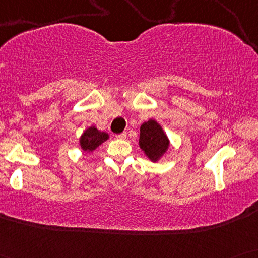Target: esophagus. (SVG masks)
I'll use <instances>...</instances> for the list:
<instances>
[{
  "label": "esophagus",
  "instance_id": "34e87169",
  "mask_svg": "<svg viewBox=\"0 0 258 258\" xmlns=\"http://www.w3.org/2000/svg\"><path fill=\"white\" fill-rule=\"evenodd\" d=\"M126 137V133H121V134H118V135H116V139H118V140H124Z\"/></svg>",
  "mask_w": 258,
  "mask_h": 258
}]
</instances>
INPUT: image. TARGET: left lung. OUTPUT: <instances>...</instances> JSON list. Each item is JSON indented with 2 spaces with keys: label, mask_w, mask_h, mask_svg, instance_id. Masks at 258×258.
I'll list each match as a JSON object with an SVG mask.
<instances>
[{
  "label": "left lung",
  "mask_w": 258,
  "mask_h": 258,
  "mask_svg": "<svg viewBox=\"0 0 258 258\" xmlns=\"http://www.w3.org/2000/svg\"><path fill=\"white\" fill-rule=\"evenodd\" d=\"M139 144L150 161L157 162L167 153L170 142L162 126L155 119H149L141 125Z\"/></svg>",
  "instance_id": "left-lung-1"
}]
</instances>
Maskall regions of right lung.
I'll return each mask as SVG.
<instances>
[{"label":"right lung","mask_w":258,"mask_h":258,"mask_svg":"<svg viewBox=\"0 0 258 258\" xmlns=\"http://www.w3.org/2000/svg\"><path fill=\"white\" fill-rule=\"evenodd\" d=\"M109 139V135L104 132H100L96 126L91 125L89 128L84 130L80 139V146L83 151L90 153L94 151L96 148L101 146L102 143L105 142Z\"/></svg>","instance_id":"right-lung-1"}]
</instances>
